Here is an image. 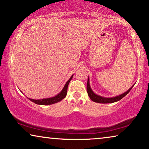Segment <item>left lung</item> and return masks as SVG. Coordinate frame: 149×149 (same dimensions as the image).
<instances>
[{
  "label": "left lung",
  "mask_w": 149,
  "mask_h": 149,
  "mask_svg": "<svg viewBox=\"0 0 149 149\" xmlns=\"http://www.w3.org/2000/svg\"><path fill=\"white\" fill-rule=\"evenodd\" d=\"M133 86H132L131 88H130L129 89H128L127 91H125V93H122V94L119 95H117V96L113 97H105L100 96V95H97L96 93H95L94 92H93V90L91 89V87H90V84H89V79L88 77V80H87V93H88L89 97H90V99L92 101L95 102L102 103V104L113 103V102H115L120 100L123 98V97H125V95L130 92V91L131 90L132 87H133Z\"/></svg>",
  "instance_id": "1"
}]
</instances>
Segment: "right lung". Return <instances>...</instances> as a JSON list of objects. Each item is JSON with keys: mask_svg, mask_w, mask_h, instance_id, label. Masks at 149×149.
<instances>
[{"mask_svg": "<svg viewBox=\"0 0 149 149\" xmlns=\"http://www.w3.org/2000/svg\"><path fill=\"white\" fill-rule=\"evenodd\" d=\"M72 77H73V74L71 76L70 78L68 79V81L66 83L64 87H63L62 90L58 94H57L54 97H48V98H43L40 100H34V99H30V98H28V99H29L30 101L33 102L38 105H49V104H53L58 102L61 101L62 99H64V97L66 96L67 89H68V84L69 83H70L71 79H72Z\"/></svg>", "mask_w": 149, "mask_h": 149, "instance_id": "right-lung-1", "label": "right lung"}]
</instances>
